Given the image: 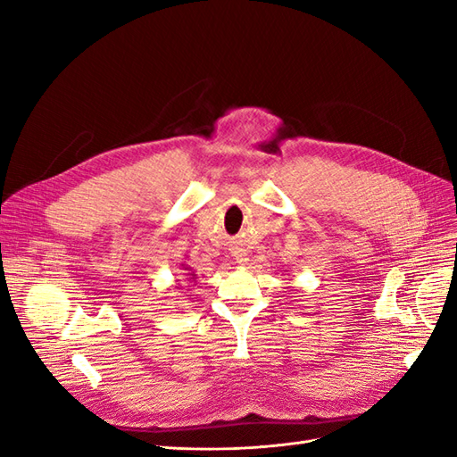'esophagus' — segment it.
I'll use <instances>...</instances> for the list:
<instances>
[{"instance_id":"obj_1","label":"esophagus","mask_w":457,"mask_h":457,"mask_svg":"<svg viewBox=\"0 0 457 457\" xmlns=\"http://www.w3.org/2000/svg\"><path fill=\"white\" fill-rule=\"evenodd\" d=\"M234 259H237L238 265H245V262H247V255H245L244 252H237V253H234Z\"/></svg>"}]
</instances>
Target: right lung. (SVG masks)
I'll return each mask as SVG.
<instances>
[{"mask_svg": "<svg viewBox=\"0 0 457 457\" xmlns=\"http://www.w3.org/2000/svg\"><path fill=\"white\" fill-rule=\"evenodd\" d=\"M183 270H185V276H187V280L192 284V282H196V278H198V276H196V272L195 270H192V267L190 265H187V262H183Z\"/></svg>", "mask_w": 457, "mask_h": 457, "instance_id": "obj_1", "label": "right lung"}]
</instances>
